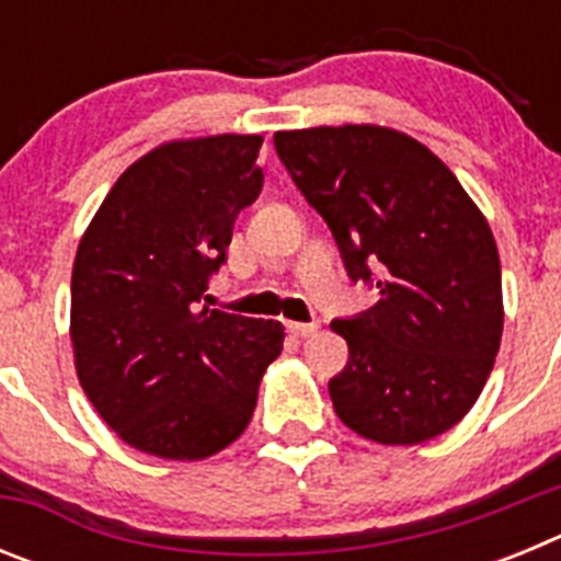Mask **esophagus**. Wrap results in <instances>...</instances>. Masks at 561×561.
<instances>
[{
    "label": "esophagus",
    "instance_id": "34e87169",
    "mask_svg": "<svg viewBox=\"0 0 561 561\" xmlns=\"http://www.w3.org/2000/svg\"><path fill=\"white\" fill-rule=\"evenodd\" d=\"M286 329H289L295 336H300V340H306V336H314L317 331H320V325L317 323H291L289 320V323H286Z\"/></svg>",
    "mask_w": 561,
    "mask_h": 561
}]
</instances>
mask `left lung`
<instances>
[{
    "label": "left lung",
    "mask_w": 561,
    "mask_h": 561,
    "mask_svg": "<svg viewBox=\"0 0 561 561\" xmlns=\"http://www.w3.org/2000/svg\"><path fill=\"white\" fill-rule=\"evenodd\" d=\"M295 185L331 227L351 280L379 304L331 329L348 365L334 413L385 447L447 433L474 408L503 336L492 227L455 173L410 134L374 123L277 131Z\"/></svg>",
    "instance_id": "left-lung-1"
}]
</instances>
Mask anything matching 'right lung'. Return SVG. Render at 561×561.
Masks as SVG:
<instances>
[{"label": "right lung", "instance_id": "obj_1", "mask_svg": "<svg viewBox=\"0 0 561 561\" xmlns=\"http://www.w3.org/2000/svg\"><path fill=\"white\" fill-rule=\"evenodd\" d=\"M261 134L168 140L131 162L72 264L69 340L92 408L128 447L205 460L244 433L284 325L205 300L257 199Z\"/></svg>", "mask_w": 561, "mask_h": 561}]
</instances>
